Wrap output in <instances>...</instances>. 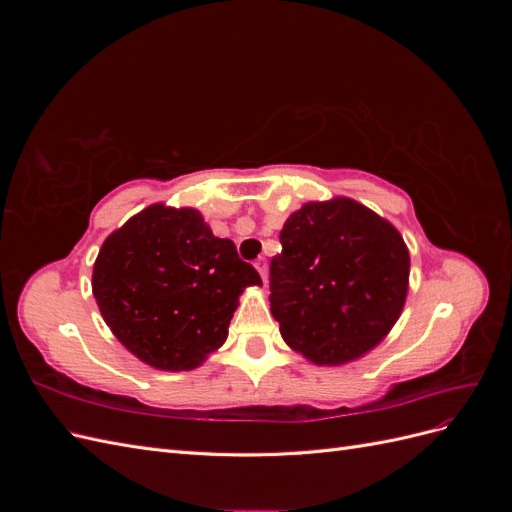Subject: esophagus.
Segmentation results:
<instances>
[{"mask_svg":"<svg viewBox=\"0 0 512 512\" xmlns=\"http://www.w3.org/2000/svg\"><path fill=\"white\" fill-rule=\"evenodd\" d=\"M254 267L258 269V273H260V277H262V282L267 284V260H265V258H258V260L254 262Z\"/></svg>","mask_w":512,"mask_h":512,"instance_id":"esophagus-1","label":"esophagus"}]
</instances>
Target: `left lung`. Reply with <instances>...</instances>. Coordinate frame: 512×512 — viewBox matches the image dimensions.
<instances>
[{
    "mask_svg": "<svg viewBox=\"0 0 512 512\" xmlns=\"http://www.w3.org/2000/svg\"><path fill=\"white\" fill-rule=\"evenodd\" d=\"M271 314L282 337L318 365H339L393 329L408 292L410 254L393 224L350 198L307 203L280 232Z\"/></svg>",
    "mask_w": 512,
    "mask_h": 512,
    "instance_id": "8db88e82",
    "label": "left lung"
}]
</instances>
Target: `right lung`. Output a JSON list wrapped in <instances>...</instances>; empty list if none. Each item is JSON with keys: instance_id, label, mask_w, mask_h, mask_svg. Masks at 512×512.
I'll return each instance as SVG.
<instances>
[{"instance_id": "right-lung-1", "label": "right lung", "mask_w": 512, "mask_h": 512, "mask_svg": "<svg viewBox=\"0 0 512 512\" xmlns=\"http://www.w3.org/2000/svg\"><path fill=\"white\" fill-rule=\"evenodd\" d=\"M258 271L196 209L151 205L102 243L94 297L108 327L138 359L188 371L218 350Z\"/></svg>"}]
</instances>
